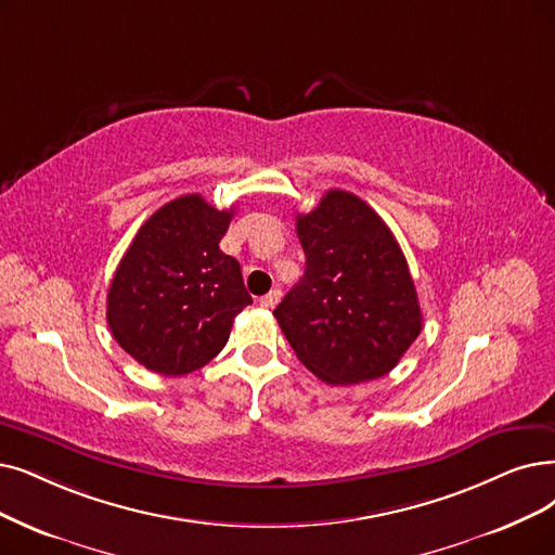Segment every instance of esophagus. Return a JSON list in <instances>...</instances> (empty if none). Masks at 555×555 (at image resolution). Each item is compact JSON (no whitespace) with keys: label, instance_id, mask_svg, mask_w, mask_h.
I'll use <instances>...</instances> for the list:
<instances>
[{"label":"esophagus","instance_id":"obj_1","mask_svg":"<svg viewBox=\"0 0 555 555\" xmlns=\"http://www.w3.org/2000/svg\"><path fill=\"white\" fill-rule=\"evenodd\" d=\"M280 298H282V292H280V289H271L269 294L261 296L259 302H261L263 307H275V305L280 302Z\"/></svg>","mask_w":555,"mask_h":555}]
</instances>
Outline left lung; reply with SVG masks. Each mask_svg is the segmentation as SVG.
I'll return each instance as SVG.
<instances>
[{"instance_id":"obj_1","label":"left lung","mask_w":555,"mask_h":555,"mask_svg":"<svg viewBox=\"0 0 555 555\" xmlns=\"http://www.w3.org/2000/svg\"><path fill=\"white\" fill-rule=\"evenodd\" d=\"M305 275L275 307L298 360L327 385L383 378L421 332L405 255L362 197L327 191L296 216Z\"/></svg>"}]
</instances>
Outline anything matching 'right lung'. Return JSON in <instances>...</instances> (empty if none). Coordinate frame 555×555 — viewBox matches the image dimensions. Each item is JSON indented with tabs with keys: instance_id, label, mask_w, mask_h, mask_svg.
I'll return each mask as SVG.
<instances>
[{
	"instance_id": "obj_1",
	"label": "right lung",
	"mask_w": 555,
	"mask_h": 555,
	"mask_svg": "<svg viewBox=\"0 0 555 555\" xmlns=\"http://www.w3.org/2000/svg\"><path fill=\"white\" fill-rule=\"evenodd\" d=\"M234 207L191 193L154 211L122 255L106 296L111 335L145 369L186 375L230 339L253 298L234 257L220 250Z\"/></svg>"
}]
</instances>
